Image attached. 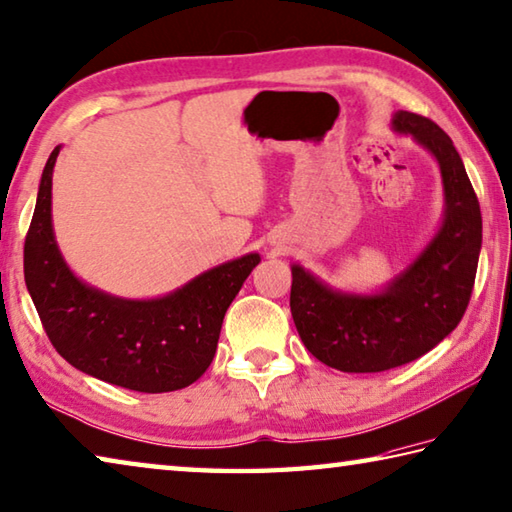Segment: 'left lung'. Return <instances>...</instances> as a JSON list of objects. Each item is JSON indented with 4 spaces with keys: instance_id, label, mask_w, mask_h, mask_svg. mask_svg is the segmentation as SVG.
<instances>
[{
    "instance_id": "left-lung-1",
    "label": "left lung",
    "mask_w": 512,
    "mask_h": 512,
    "mask_svg": "<svg viewBox=\"0 0 512 512\" xmlns=\"http://www.w3.org/2000/svg\"><path fill=\"white\" fill-rule=\"evenodd\" d=\"M392 125L439 161L445 215L436 237L376 295L333 291L302 266H291V313L304 347L349 374L407 365L450 336L468 309L479 264V201L450 136L412 111H396Z\"/></svg>"
}]
</instances>
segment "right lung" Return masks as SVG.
Returning a JSON list of instances; mask_svg holds the SVG:
<instances>
[{
	"label": "right lung",
	"instance_id": "add662e5",
	"mask_svg": "<svg viewBox=\"0 0 512 512\" xmlns=\"http://www.w3.org/2000/svg\"><path fill=\"white\" fill-rule=\"evenodd\" d=\"M60 147L44 165L26 232L24 280L42 327L60 356L105 383L161 394L192 385L215 358L221 322L257 253L201 273L156 300H123L69 271L51 226V181Z\"/></svg>",
	"mask_w": 512,
	"mask_h": 512
}]
</instances>
